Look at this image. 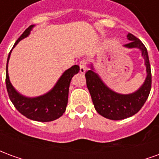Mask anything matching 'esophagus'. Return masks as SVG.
<instances>
[{
    "label": "esophagus",
    "instance_id": "34e87169",
    "mask_svg": "<svg viewBox=\"0 0 159 159\" xmlns=\"http://www.w3.org/2000/svg\"><path fill=\"white\" fill-rule=\"evenodd\" d=\"M80 66V72L81 73H85L87 70V60L85 59H82L79 63Z\"/></svg>",
    "mask_w": 159,
    "mask_h": 159
}]
</instances>
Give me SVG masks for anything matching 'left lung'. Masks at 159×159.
<instances>
[{
    "instance_id": "8db88e82",
    "label": "left lung",
    "mask_w": 159,
    "mask_h": 159,
    "mask_svg": "<svg viewBox=\"0 0 159 159\" xmlns=\"http://www.w3.org/2000/svg\"><path fill=\"white\" fill-rule=\"evenodd\" d=\"M127 37L130 42L124 47L140 48L147 66V78L139 90L130 94L117 93L104 84L99 76L93 71V67L85 74L87 87L95 110L100 115L111 120H122L136 114L147 101L152 88V72L147 48L133 34L129 33Z\"/></svg>"
}]
</instances>
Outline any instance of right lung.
<instances>
[{
    "label": "right lung",
    "instance_id": "right-lung-1",
    "mask_svg": "<svg viewBox=\"0 0 159 159\" xmlns=\"http://www.w3.org/2000/svg\"><path fill=\"white\" fill-rule=\"evenodd\" d=\"M33 26L34 25L29 26L24 31L20 37L16 41L13 48L20 40L29 36ZM11 52L12 50L9 52L7 62L6 86L9 98L16 109L27 118L38 122H50L61 117L66 111V106L68 103V93L70 80L75 74L78 73L80 70L79 66L76 65L66 70L59 79L58 83H56L54 88L48 93L36 98H27L18 93L10 83L7 65Z\"/></svg>",
    "mask_w": 159,
    "mask_h": 159
}]
</instances>
